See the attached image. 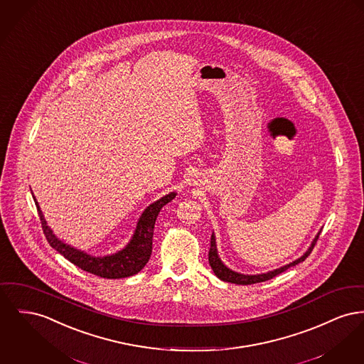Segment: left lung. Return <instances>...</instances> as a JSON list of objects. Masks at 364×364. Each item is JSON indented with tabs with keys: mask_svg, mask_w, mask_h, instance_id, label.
Instances as JSON below:
<instances>
[{
	"mask_svg": "<svg viewBox=\"0 0 364 364\" xmlns=\"http://www.w3.org/2000/svg\"><path fill=\"white\" fill-rule=\"evenodd\" d=\"M319 235H321V231H319V232L316 234V236L314 237V240H312L311 246L308 247V250H306L302 256L299 257L297 259H294V261H291V262H289V264H286V265H283V267H280V268H277V269L268 271V272H265V274L247 275V274H240V272L232 271L231 268H228V267L221 261V258L218 256V252H217L215 235L212 234L210 250H209V264H210V267H212V269H213L215 277L218 279H221V280H224V282H228V283H235V284H253V283L265 282V280H268V279H272L274 277L279 275V274L284 272L287 268L294 267V265H297L299 262H302L306 257L311 255V252H312V249H314V246H315V243H316V240H318Z\"/></svg>",
	"mask_w": 364,
	"mask_h": 364,
	"instance_id": "left-lung-1",
	"label": "left lung"
}]
</instances>
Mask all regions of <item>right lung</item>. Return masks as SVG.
Listing matches in <instances>:
<instances>
[{
	"instance_id": "1",
	"label": "right lung",
	"mask_w": 364,
	"mask_h": 364,
	"mask_svg": "<svg viewBox=\"0 0 364 364\" xmlns=\"http://www.w3.org/2000/svg\"><path fill=\"white\" fill-rule=\"evenodd\" d=\"M177 193H166L161 199L152 202L149 205L144 212L137 220L134 232L130 237L127 246L117 253L107 255V256H92L87 255L84 250H80L53 234L52 228L48 225L43 210L34 198L36 206L38 209V214L43 224V234L46 236L49 245L58 250L62 256L65 257L70 262L77 265L78 268L84 269L89 274L107 279H121L133 277L140 272L144 265L150 259L152 252V236H154V225L161 209L176 198Z\"/></svg>"
}]
</instances>
